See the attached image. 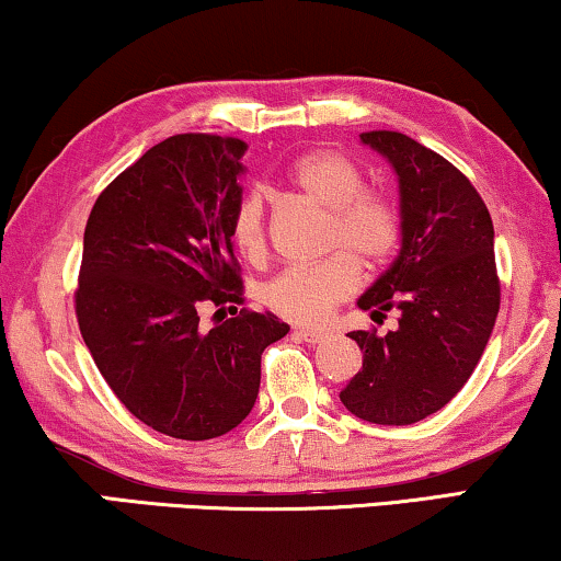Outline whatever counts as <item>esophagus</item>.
<instances>
[{"label":"esophagus","instance_id":"34e87169","mask_svg":"<svg viewBox=\"0 0 561 561\" xmlns=\"http://www.w3.org/2000/svg\"><path fill=\"white\" fill-rule=\"evenodd\" d=\"M294 334L298 336V340H306V342H321V340H327V332H324V329L298 327V329H294Z\"/></svg>","mask_w":561,"mask_h":561}]
</instances>
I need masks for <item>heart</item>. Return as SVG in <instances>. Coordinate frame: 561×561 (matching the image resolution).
<instances>
[{"label": "heart", "mask_w": 561, "mask_h": 561, "mask_svg": "<svg viewBox=\"0 0 561 561\" xmlns=\"http://www.w3.org/2000/svg\"><path fill=\"white\" fill-rule=\"evenodd\" d=\"M290 186L329 211V250H344L319 265L286 267L263 288L271 311L298 324H321L359 286V267H380L401 244V217L386 196L365 191L355 163L332 150H311L290 165ZM232 240L248 260L265 255V206L257 194L237 204ZM351 255L347 256L346 252ZM352 256L356 259L351 260Z\"/></svg>", "instance_id": "1"}]
</instances>
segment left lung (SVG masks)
<instances>
[{
	"instance_id": "1",
	"label": "left lung",
	"mask_w": 561,
	"mask_h": 561,
	"mask_svg": "<svg viewBox=\"0 0 561 561\" xmlns=\"http://www.w3.org/2000/svg\"><path fill=\"white\" fill-rule=\"evenodd\" d=\"M359 140L398 179L401 250L357 306L373 319L396 309L398 327L350 332L363 370L340 401L370 424L405 426L444 409L485 352L501 309L495 232L485 202L449 160L388 129Z\"/></svg>"
}]
</instances>
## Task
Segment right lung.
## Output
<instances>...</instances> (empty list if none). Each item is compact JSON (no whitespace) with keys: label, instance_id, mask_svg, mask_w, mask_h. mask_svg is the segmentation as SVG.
Returning a JSON list of instances; mask_svg holds the SVG:
<instances>
[{"label":"right lung","instance_id":"right-lung-1","mask_svg":"<svg viewBox=\"0 0 561 561\" xmlns=\"http://www.w3.org/2000/svg\"><path fill=\"white\" fill-rule=\"evenodd\" d=\"M248 145L175 135L119 173L83 232L76 317L127 411L173 439L232 432L255 405L260 355L288 324L240 311L204 329V304H240L232 217Z\"/></svg>","mask_w":561,"mask_h":561}]
</instances>
